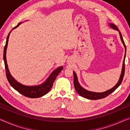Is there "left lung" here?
<instances>
[{
    "label": "left lung",
    "mask_w": 130,
    "mask_h": 130,
    "mask_svg": "<svg viewBox=\"0 0 130 130\" xmlns=\"http://www.w3.org/2000/svg\"><path fill=\"white\" fill-rule=\"evenodd\" d=\"M111 27H112L113 28L116 29V30L119 31V29L117 28V27L115 25L113 24H110ZM119 34H120V38L121 41L123 43L124 46L125 47V53H126V46H125V45L124 43V40L123 39L122 35H121V34L120 32L119 31ZM125 56H124V59L123 60V68H122V71H121V76L120 77L119 81L116 85L115 87H113L112 88L109 89V90L105 91L104 92H91V91H87L86 89H84L83 87H81V85L79 84L78 82V79H77V75L75 74V73L74 72H73V75H74V85L75 89L76 91L77 92V93L78 94L83 96L84 98H85L87 99H92V100H96V99H102L106 97L107 96H108L110 94L113 92L115 91L116 89L117 88H118L120 84L122 83L123 79V77L124 75V73H125Z\"/></svg>",
    "instance_id": "8db88e82"
}]
</instances>
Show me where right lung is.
<instances>
[{"label":"right lung","instance_id":"right-lung-1","mask_svg":"<svg viewBox=\"0 0 130 130\" xmlns=\"http://www.w3.org/2000/svg\"><path fill=\"white\" fill-rule=\"evenodd\" d=\"M20 23L18 24L17 26L14 27L13 29H14L17 27ZM11 32H10L9 35H7L6 42V45L4 47V52H3V59L4 62H5V70H6V77L7 80L10 83V84L11 85V87L15 89L17 91L20 93L21 94L23 95L26 97L31 98H37L41 97L42 96L45 95V94L51 90L53 86V84L55 81L56 78L57 77V75L59 74L60 72L62 70L63 67H59L55 70V71L52 72L51 75L49 77L47 80L42 85H38V86H32V87H28V86H25L17 82L11 77L10 74L9 73V69H8V66L6 61V49L8 44V41H9V38L10 34Z\"/></svg>","mask_w":130,"mask_h":130}]
</instances>
